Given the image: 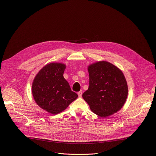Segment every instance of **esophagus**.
<instances>
[{
    "label": "esophagus",
    "mask_w": 156,
    "mask_h": 156,
    "mask_svg": "<svg viewBox=\"0 0 156 156\" xmlns=\"http://www.w3.org/2000/svg\"><path fill=\"white\" fill-rule=\"evenodd\" d=\"M82 94H83L82 91H79V92L78 93V96H79V98H81V97L82 96Z\"/></svg>",
    "instance_id": "esophagus-1"
}]
</instances>
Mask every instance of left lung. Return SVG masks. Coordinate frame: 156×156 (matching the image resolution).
<instances>
[{
  "label": "left lung",
  "instance_id": "obj_1",
  "mask_svg": "<svg viewBox=\"0 0 156 156\" xmlns=\"http://www.w3.org/2000/svg\"><path fill=\"white\" fill-rule=\"evenodd\" d=\"M87 70L90 86L82 96L90 109L104 118L117 112L128 96V85L122 72L106 61L93 63Z\"/></svg>",
  "mask_w": 156,
  "mask_h": 156
}]
</instances>
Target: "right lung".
Instances as JSON below:
<instances>
[{"label":"right lung","instance_id":"obj_1","mask_svg":"<svg viewBox=\"0 0 156 156\" xmlns=\"http://www.w3.org/2000/svg\"><path fill=\"white\" fill-rule=\"evenodd\" d=\"M65 68L63 63H49L38 72L33 82L35 102L53 115L62 112L78 98L63 76Z\"/></svg>","mask_w":156,"mask_h":156}]
</instances>
